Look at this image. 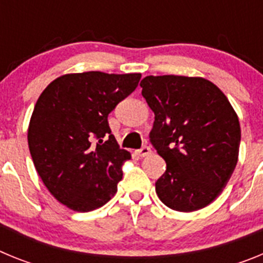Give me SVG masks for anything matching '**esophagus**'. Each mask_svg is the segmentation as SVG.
<instances>
[{"label": "esophagus", "instance_id": "esophagus-1", "mask_svg": "<svg viewBox=\"0 0 263 263\" xmlns=\"http://www.w3.org/2000/svg\"><path fill=\"white\" fill-rule=\"evenodd\" d=\"M150 153H152L150 147H148V146H143L142 148H139V150H137L136 154L138 155L139 158H143V157H146V155L150 154Z\"/></svg>", "mask_w": 263, "mask_h": 263}]
</instances>
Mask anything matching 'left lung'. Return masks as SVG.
Here are the masks:
<instances>
[{
    "instance_id": "1",
    "label": "left lung",
    "mask_w": 263,
    "mask_h": 263,
    "mask_svg": "<svg viewBox=\"0 0 263 263\" xmlns=\"http://www.w3.org/2000/svg\"><path fill=\"white\" fill-rule=\"evenodd\" d=\"M139 85L155 115L150 142L167 164L155 183L158 197L179 212L201 210L221 194L236 168L241 142L236 111L203 78L146 76Z\"/></svg>"
}]
</instances>
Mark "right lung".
Returning a JSON list of instances; mask_svg holds the SVG:
<instances>
[{"label":"right lung","instance_id":"right-lung-1","mask_svg":"<svg viewBox=\"0 0 263 263\" xmlns=\"http://www.w3.org/2000/svg\"><path fill=\"white\" fill-rule=\"evenodd\" d=\"M141 73L89 71L55 79L39 96L27 141L42 182L76 212L108 203L129 152L120 148L108 116L137 88Z\"/></svg>","mask_w":263,"mask_h":263}]
</instances>
